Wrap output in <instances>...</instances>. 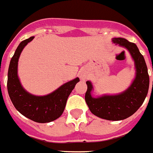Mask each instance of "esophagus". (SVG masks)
I'll use <instances>...</instances> for the list:
<instances>
[{"mask_svg":"<svg viewBox=\"0 0 153 153\" xmlns=\"http://www.w3.org/2000/svg\"><path fill=\"white\" fill-rule=\"evenodd\" d=\"M79 76H80V79H82V80H85V79H86V78H87L86 77V76L83 74H79Z\"/></svg>","mask_w":153,"mask_h":153,"instance_id":"1","label":"esophagus"}]
</instances>
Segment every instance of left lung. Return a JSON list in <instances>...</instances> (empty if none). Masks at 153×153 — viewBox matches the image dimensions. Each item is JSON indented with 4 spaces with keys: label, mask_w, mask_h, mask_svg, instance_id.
<instances>
[{
    "label": "left lung",
    "mask_w": 153,
    "mask_h": 153,
    "mask_svg": "<svg viewBox=\"0 0 153 153\" xmlns=\"http://www.w3.org/2000/svg\"><path fill=\"white\" fill-rule=\"evenodd\" d=\"M112 41L129 51L135 64V79L122 93L114 96L104 95L98 98L92 96L93 87L92 82L87 81L85 100L90 111L97 117L108 120H120L134 114L142 105L149 90V76L143 56L137 45L123 38H114Z\"/></svg>",
    "instance_id": "8db88e82"
}]
</instances>
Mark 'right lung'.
Wrapping results in <instances>:
<instances>
[{
    "label": "right lung",
    "instance_id": "obj_1",
    "mask_svg": "<svg viewBox=\"0 0 153 153\" xmlns=\"http://www.w3.org/2000/svg\"><path fill=\"white\" fill-rule=\"evenodd\" d=\"M33 39L34 36H32L21 42L11 58L7 75L8 94L14 107L22 115L36 122L48 123L63 114L68 96L79 79L77 77L66 82L44 96H36L26 92L18 77V61L22 49Z\"/></svg>",
    "mask_w": 153,
    "mask_h": 153
}]
</instances>
